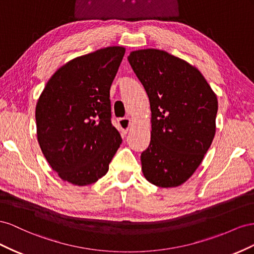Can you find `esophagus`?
Returning <instances> with one entry per match:
<instances>
[{
    "mask_svg": "<svg viewBox=\"0 0 254 254\" xmlns=\"http://www.w3.org/2000/svg\"><path fill=\"white\" fill-rule=\"evenodd\" d=\"M117 122H118L119 127H120V131L123 134H127L128 128H129V126H131V120H129L128 118H120L117 120Z\"/></svg>",
    "mask_w": 254,
    "mask_h": 254,
    "instance_id": "1",
    "label": "esophagus"
}]
</instances>
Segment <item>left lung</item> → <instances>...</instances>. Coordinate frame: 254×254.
Returning <instances> with one entry per match:
<instances>
[{
	"label": "left lung",
	"mask_w": 254,
	"mask_h": 254,
	"mask_svg": "<svg viewBox=\"0 0 254 254\" xmlns=\"http://www.w3.org/2000/svg\"><path fill=\"white\" fill-rule=\"evenodd\" d=\"M147 91L151 141L141 155L150 183L177 187L199 167L216 132L218 102L201 72L165 51L144 49L127 57Z\"/></svg>",
	"instance_id": "left-lung-1"
}]
</instances>
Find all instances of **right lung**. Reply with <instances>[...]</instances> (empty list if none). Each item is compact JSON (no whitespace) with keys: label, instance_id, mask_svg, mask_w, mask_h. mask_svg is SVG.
<instances>
[{"label":"right lung","instance_id":"obj_1","mask_svg":"<svg viewBox=\"0 0 254 254\" xmlns=\"http://www.w3.org/2000/svg\"><path fill=\"white\" fill-rule=\"evenodd\" d=\"M125 53L108 47L76 57L55 72L38 99L39 146L71 184L89 185L105 176L122 142L112 125L110 89Z\"/></svg>","mask_w":254,"mask_h":254}]
</instances>
